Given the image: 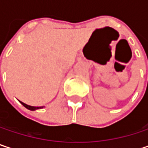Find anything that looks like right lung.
I'll return each mask as SVG.
<instances>
[{
    "mask_svg": "<svg viewBox=\"0 0 148 148\" xmlns=\"http://www.w3.org/2000/svg\"><path fill=\"white\" fill-rule=\"evenodd\" d=\"M20 103H22L26 109H28V110H38V109H41V108H43V107H34V106H31V105H28V104H25V103H24L23 102H20Z\"/></svg>",
    "mask_w": 148,
    "mask_h": 148,
    "instance_id": "obj_1",
    "label": "right lung"
}]
</instances>
